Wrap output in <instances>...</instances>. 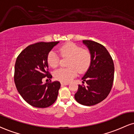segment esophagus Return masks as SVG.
Wrapping results in <instances>:
<instances>
[{"mask_svg": "<svg viewBox=\"0 0 134 134\" xmlns=\"http://www.w3.org/2000/svg\"><path fill=\"white\" fill-rule=\"evenodd\" d=\"M69 83H68V82H61V84H62V85H69Z\"/></svg>", "mask_w": 134, "mask_h": 134, "instance_id": "esophagus-1", "label": "esophagus"}]
</instances>
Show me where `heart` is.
Masks as SVG:
<instances>
[{
  "label": "heart",
  "instance_id": "b5f03b06",
  "mask_svg": "<svg viewBox=\"0 0 134 134\" xmlns=\"http://www.w3.org/2000/svg\"><path fill=\"white\" fill-rule=\"evenodd\" d=\"M59 52L62 57L70 58L68 62V68H60L54 72L56 79L62 82H69L79 73H83L89 69L92 63V54L88 49L72 42H67L60 47ZM48 64L52 68H56L59 65L60 57L55 51L49 52L47 57Z\"/></svg>",
  "mask_w": 134,
  "mask_h": 134
}]
</instances>
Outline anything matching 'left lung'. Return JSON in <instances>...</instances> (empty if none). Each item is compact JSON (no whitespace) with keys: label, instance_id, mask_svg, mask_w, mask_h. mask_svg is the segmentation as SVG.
<instances>
[{"label":"left lung","instance_id":"8db88e82","mask_svg":"<svg viewBox=\"0 0 134 134\" xmlns=\"http://www.w3.org/2000/svg\"><path fill=\"white\" fill-rule=\"evenodd\" d=\"M83 43L92 54V63L82 80L87 84L79 85L75 94L77 102L91 106L102 102L112 89L114 77V64L106 48L96 42L85 40Z\"/></svg>","mask_w":134,"mask_h":134}]
</instances>
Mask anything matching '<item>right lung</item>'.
Returning a JSON list of instances; mask_svg holds the SVG:
<instances>
[{
	"mask_svg": "<svg viewBox=\"0 0 134 134\" xmlns=\"http://www.w3.org/2000/svg\"><path fill=\"white\" fill-rule=\"evenodd\" d=\"M59 42H37L27 46L16 59L14 82L22 97L35 107L46 108L55 102L60 83L51 82L43 84V78L49 80L52 75L48 71L47 55Z\"/></svg>",
	"mask_w": 134,
	"mask_h": 134,
	"instance_id": "right-lung-1",
	"label": "right lung"
}]
</instances>
